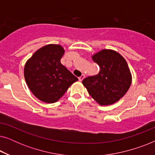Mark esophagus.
Returning <instances> with one entry per match:
<instances>
[{
    "label": "esophagus",
    "instance_id": "34e87169",
    "mask_svg": "<svg viewBox=\"0 0 155 155\" xmlns=\"http://www.w3.org/2000/svg\"><path fill=\"white\" fill-rule=\"evenodd\" d=\"M84 77H85V76H84V74H82V75L81 76H80V77L78 78V80H79V81H80V82H82V80L84 79Z\"/></svg>",
    "mask_w": 155,
    "mask_h": 155
}]
</instances>
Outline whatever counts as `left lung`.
I'll return each instance as SVG.
<instances>
[{"label":"left lung","instance_id":"1","mask_svg":"<svg viewBox=\"0 0 155 155\" xmlns=\"http://www.w3.org/2000/svg\"><path fill=\"white\" fill-rule=\"evenodd\" d=\"M99 65V73L82 80L89 94L99 105L119 101L130 88L132 75L126 59L116 51L102 49L92 56Z\"/></svg>","mask_w":155,"mask_h":155}]
</instances>
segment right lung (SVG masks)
Masks as SVG:
<instances>
[{
	"instance_id": "obj_1",
	"label": "right lung",
	"mask_w": 155,
	"mask_h": 155,
	"mask_svg": "<svg viewBox=\"0 0 155 155\" xmlns=\"http://www.w3.org/2000/svg\"><path fill=\"white\" fill-rule=\"evenodd\" d=\"M64 53L62 46L47 44L35 51L25 63L24 76L27 86L44 102H56L78 80L61 63Z\"/></svg>"
}]
</instances>
